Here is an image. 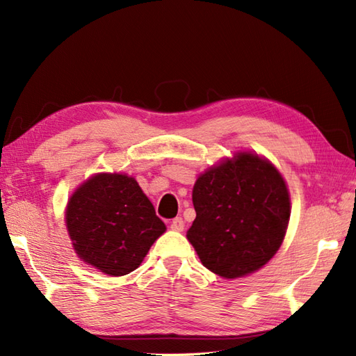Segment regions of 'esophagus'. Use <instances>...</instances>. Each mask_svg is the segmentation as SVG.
I'll list each match as a JSON object with an SVG mask.
<instances>
[{
    "instance_id": "34e87169",
    "label": "esophagus",
    "mask_w": 356,
    "mask_h": 356,
    "mask_svg": "<svg viewBox=\"0 0 356 356\" xmlns=\"http://www.w3.org/2000/svg\"><path fill=\"white\" fill-rule=\"evenodd\" d=\"M170 228H171L172 231H184V228H185L184 218H182V217H176V218H172L171 223H170Z\"/></svg>"
}]
</instances>
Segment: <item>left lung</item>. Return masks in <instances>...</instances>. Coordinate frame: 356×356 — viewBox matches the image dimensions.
I'll use <instances>...</instances> for the list:
<instances>
[{"mask_svg":"<svg viewBox=\"0 0 356 356\" xmlns=\"http://www.w3.org/2000/svg\"><path fill=\"white\" fill-rule=\"evenodd\" d=\"M193 205L195 220L186 237L203 266L225 278L243 277L266 264L282 245L291 216L283 177L249 153L202 174Z\"/></svg>","mask_w":356,"mask_h":356,"instance_id":"obj_1","label":"left lung"}]
</instances>
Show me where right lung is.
Segmentation results:
<instances>
[{
  "mask_svg": "<svg viewBox=\"0 0 356 356\" xmlns=\"http://www.w3.org/2000/svg\"><path fill=\"white\" fill-rule=\"evenodd\" d=\"M67 229L86 263L113 277L139 268L165 225L133 177L97 174L67 207Z\"/></svg>",
  "mask_w": 356,
  "mask_h": 356,
  "instance_id": "add662e5",
  "label": "right lung"
}]
</instances>
